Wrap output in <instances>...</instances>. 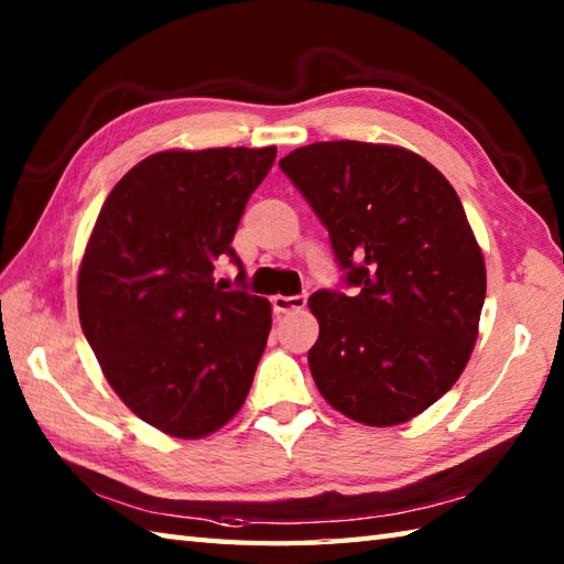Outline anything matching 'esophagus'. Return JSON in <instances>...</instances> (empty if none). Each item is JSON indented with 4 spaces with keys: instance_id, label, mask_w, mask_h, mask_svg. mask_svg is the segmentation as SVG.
<instances>
[{
    "instance_id": "esophagus-1",
    "label": "esophagus",
    "mask_w": 564,
    "mask_h": 564,
    "mask_svg": "<svg viewBox=\"0 0 564 564\" xmlns=\"http://www.w3.org/2000/svg\"><path fill=\"white\" fill-rule=\"evenodd\" d=\"M271 305L275 313H295V310H303L307 305V295H273Z\"/></svg>"
}]
</instances>
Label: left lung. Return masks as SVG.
I'll return each instance as SVG.
<instances>
[{
	"label": "left lung",
	"mask_w": 564,
	"mask_h": 564,
	"mask_svg": "<svg viewBox=\"0 0 564 564\" xmlns=\"http://www.w3.org/2000/svg\"><path fill=\"white\" fill-rule=\"evenodd\" d=\"M279 166L354 289L310 297L317 390L354 422H410L460 378L485 305V259L458 194L424 158L373 142H315Z\"/></svg>",
	"instance_id": "8db88e82"
}]
</instances>
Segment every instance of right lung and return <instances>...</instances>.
Listing matches in <instances>:
<instances>
[{"mask_svg": "<svg viewBox=\"0 0 564 564\" xmlns=\"http://www.w3.org/2000/svg\"><path fill=\"white\" fill-rule=\"evenodd\" d=\"M275 148L170 150L135 164L101 206L77 283L82 332L142 422L200 438L239 412L271 332L267 297L225 291L220 257Z\"/></svg>", "mask_w": 564, "mask_h": 564, "instance_id": "1", "label": "right lung"}]
</instances>
